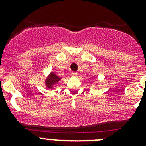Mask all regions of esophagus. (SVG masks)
Instances as JSON below:
<instances>
[{"instance_id": "1", "label": "esophagus", "mask_w": 146, "mask_h": 146, "mask_svg": "<svg viewBox=\"0 0 146 146\" xmlns=\"http://www.w3.org/2000/svg\"><path fill=\"white\" fill-rule=\"evenodd\" d=\"M71 75H72V76H75V77H77V76H78V73L77 72H72Z\"/></svg>"}]
</instances>
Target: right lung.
Segmentation results:
<instances>
[{
  "instance_id": "obj_1",
  "label": "right lung",
  "mask_w": 146,
  "mask_h": 146,
  "mask_svg": "<svg viewBox=\"0 0 146 146\" xmlns=\"http://www.w3.org/2000/svg\"><path fill=\"white\" fill-rule=\"evenodd\" d=\"M62 78L59 77L57 76L55 73L54 72H50L49 74L46 77V79L44 80V84L48 89H54V86L58 83Z\"/></svg>"
}]
</instances>
